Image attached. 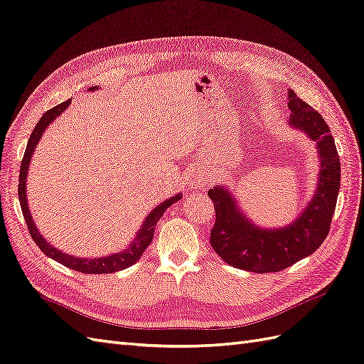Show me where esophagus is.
<instances>
[{
	"mask_svg": "<svg viewBox=\"0 0 364 364\" xmlns=\"http://www.w3.org/2000/svg\"><path fill=\"white\" fill-rule=\"evenodd\" d=\"M206 178H208V174L202 170H194L190 176V186L191 188H203L206 185Z\"/></svg>",
	"mask_w": 364,
	"mask_h": 364,
	"instance_id": "34e87169",
	"label": "esophagus"
}]
</instances>
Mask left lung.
Instances as JSON below:
<instances>
[{
  "label": "left lung",
  "instance_id": "obj_1",
  "mask_svg": "<svg viewBox=\"0 0 364 364\" xmlns=\"http://www.w3.org/2000/svg\"><path fill=\"white\" fill-rule=\"evenodd\" d=\"M292 129L317 142L320 176L317 191L297 220L280 230H260L245 218L227 188L208 191L214 203L215 223L210 243L231 267L251 272H279L308 257L328 237L340 190V158L328 124L321 114L289 90Z\"/></svg>",
  "mask_w": 364,
  "mask_h": 364
}]
</instances>
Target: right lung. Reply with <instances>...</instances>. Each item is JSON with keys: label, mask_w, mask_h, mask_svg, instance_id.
Masks as SVG:
<instances>
[{"label": "right lung", "mask_w": 364, "mask_h": 364, "mask_svg": "<svg viewBox=\"0 0 364 364\" xmlns=\"http://www.w3.org/2000/svg\"><path fill=\"white\" fill-rule=\"evenodd\" d=\"M97 87H90L88 90H96ZM70 100L61 102L60 105L53 107L48 112H46L41 119L38 121V124L35 125V129L28 137V142L26 146V151H24V158L21 161V168H19V183H18V196H19V203H21V210H23V215H24V220L27 223V228L28 232H31L32 239L35 240V243L39 247L46 255L48 257L63 263L64 267L75 269V271H80V272H85V274H110V272H116V271H121L132 267L133 263H136L137 260L141 259V255L144 254L145 248L149 247L153 240V235H154V228H156V223L162 218V214L165 213V210L171 206L174 202H178L182 196H174V198L165 200L164 203H161L159 206H156V208L149 214V218L145 219V222L142 223L141 230L137 231L134 240L132 242V245L129 248H125L121 252H116L112 255H107V257H100V259H77L73 257L70 254H65L60 250H56L55 247H52L50 243H47V240L43 237L39 231L36 230V225L33 223V219L31 215V211H28V206H27V194H26V179H27V170H28V164H31L32 159V154L35 151V146L38 144V141L41 139L43 132L47 129L48 124L52 121H55L58 116H60L68 105H70Z\"/></svg>", "instance_id": "1"}]
</instances>
